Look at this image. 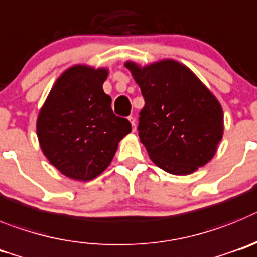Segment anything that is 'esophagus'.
<instances>
[{"instance_id": "esophagus-1", "label": "esophagus", "mask_w": 257, "mask_h": 257, "mask_svg": "<svg viewBox=\"0 0 257 257\" xmlns=\"http://www.w3.org/2000/svg\"><path fill=\"white\" fill-rule=\"evenodd\" d=\"M128 120H129V121H131L132 126H133V131H136V119H134L133 116H129Z\"/></svg>"}]
</instances>
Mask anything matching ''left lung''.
I'll return each instance as SVG.
<instances>
[{
  "label": "left lung",
  "instance_id": "obj_1",
  "mask_svg": "<svg viewBox=\"0 0 257 257\" xmlns=\"http://www.w3.org/2000/svg\"><path fill=\"white\" fill-rule=\"evenodd\" d=\"M125 66L145 98L138 136L151 160L175 175L191 174L209 163L223 137V110L214 94L174 60Z\"/></svg>",
  "mask_w": 257,
  "mask_h": 257
}]
</instances>
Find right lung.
I'll use <instances>...</instances> for the list:
<instances>
[{"label":"right lung","mask_w":257,"mask_h":257,"mask_svg":"<svg viewBox=\"0 0 257 257\" xmlns=\"http://www.w3.org/2000/svg\"><path fill=\"white\" fill-rule=\"evenodd\" d=\"M106 69L77 65L56 80L37 120L43 154L62 174L91 180L110 165L120 140L132 131L129 120L111 108L102 89Z\"/></svg>","instance_id":"obj_1"}]
</instances>
